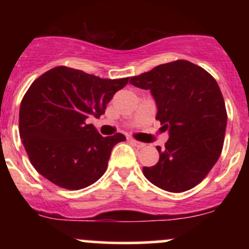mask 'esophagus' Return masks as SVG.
<instances>
[{
  "instance_id": "obj_1",
  "label": "esophagus",
  "mask_w": 249,
  "mask_h": 249,
  "mask_svg": "<svg viewBox=\"0 0 249 249\" xmlns=\"http://www.w3.org/2000/svg\"><path fill=\"white\" fill-rule=\"evenodd\" d=\"M131 142L134 143L135 145H137V147L139 148H142L143 145H144V143H141V142H139V141H135V140H131Z\"/></svg>"
}]
</instances>
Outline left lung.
Listing matches in <instances>:
<instances>
[{
  "label": "left lung",
  "mask_w": 249,
  "mask_h": 249,
  "mask_svg": "<svg viewBox=\"0 0 249 249\" xmlns=\"http://www.w3.org/2000/svg\"><path fill=\"white\" fill-rule=\"evenodd\" d=\"M129 82L150 90L158 107L157 119L170 135L165 149L157 147L158 164L143 167V175L167 192L192 189L222 153L228 115L217 82L185 60L159 65Z\"/></svg>",
  "instance_id": "obj_1"
}]
</instances>
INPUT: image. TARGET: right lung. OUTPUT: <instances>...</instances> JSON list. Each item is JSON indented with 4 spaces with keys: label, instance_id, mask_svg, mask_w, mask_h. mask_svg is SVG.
<instances>
[{
    "label": "right lung",
    "instance_id": "1",
    "mask_svg": "<svg viewBox=\"0 0 249 249\" xmlns=\"http://www.w3.org/2000/svg\"><path fill=\"white\" fill-rule=\"evenodd\" d=\"M127 78L102 79L79 70L55 67L37 78L21 101L20 139L35 169L66 189L96 182L112 148L124 135L102 137L88 118H100Z\"/></svg>",
    "mask_w": 249,
    "mask_h": 249
}]
</instances>
